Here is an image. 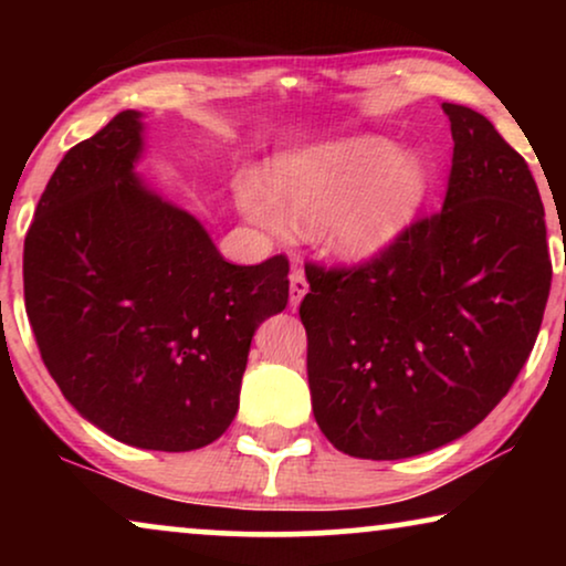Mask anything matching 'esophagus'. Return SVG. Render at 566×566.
<instances>
[{
    "label": "esophagus",
    "mask_w": 566,
    "mask_h": 566,
    "mask_svg": "<svg viewBox=\"0 0 566 566\" xmlns=\"http://www.w3.org/2000/svg\"><path fill=\"white\" fill-rule=\"evenodd\" d=\"M308 291V283H306V275L301 268H293L291 270V306H298L301 298L306 296Z\"/></svg>",
    "instance_id": "esophagus-1"
}]
</instances>
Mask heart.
<instances>
[{
	"mask_svg": "<svg viewBox=\"0 0 566 566\" xmlns=\"http://www.w3.org/2000/svg\"><path fill=\"white\" fill-rule=\"evenodd\" d=\"M428 192V169L378 136L343 138L289 154L270 169V185L242 177L239 206L254 221L283 229H324L339 254L370 260L397 242Z\"/></svg>",
	"mask_w": 566,
	"mask_h": 566,
	"instance_id": "obj_1",
	"label": "heart"
}]
</instances>
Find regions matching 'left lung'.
<instances>
[{
    "label": "left lung",
    "mask_w": 566,
    "mask_h": 566,
    "mask_svg": "<svg viewBox=\"0 0 566 566\" xmlns=\"http://www.w3.org/2000/svg\"><path fill=\"white\" fill-rule=\"evenodd\" d=\"M453 159L443 208L355 265L306 262V370L337 451L394 461L476 428L521 374L552 289L528 165L471 107L443 103Z\"/></svg>",
    "instance_id": "8db88e82"
}]
</instances>
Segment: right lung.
<instances>
[{
	"label": "right lung",
	"instance_id": "right-lung-1",
	"mask_svg": "<svg viewBox=\"0 0 566 566\" xmlns=\"http://www.w3.org/2000/svg\"><path fill=\"white\" fill-rule=\"evenodd\" d=\"M136 111L72 146L25 237V312L76 412L120 443L196 451L239 409L254 329L289 304V258L231 265L136 180Z\"/></svg>",
	"mask_w": 566,
	"mask_h": 566
}]
</instances>
